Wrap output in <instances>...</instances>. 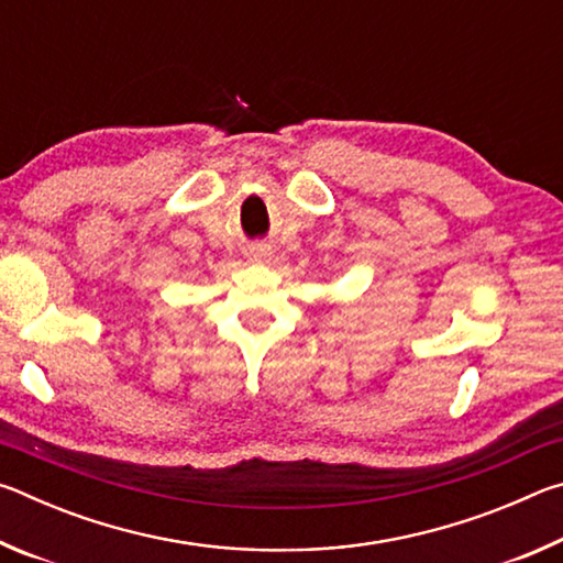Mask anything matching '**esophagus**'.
<instances>
[{
	"mask_svg": "<svg viewBox=\"0 0 563 563\" xmlns=\"http://www.w3.org/2000/svg\"><path fill=\"white\" fill-rule=\"evenodd\" d=\"M271 255V247H265V245H255V247H251V258L253 261H265Z\"/></svg>",
	"mask_w": 563,
	"mask_h": 563,
	"instance_id": "34e87169",
	"label": "esophagus"
}]
</instances>
